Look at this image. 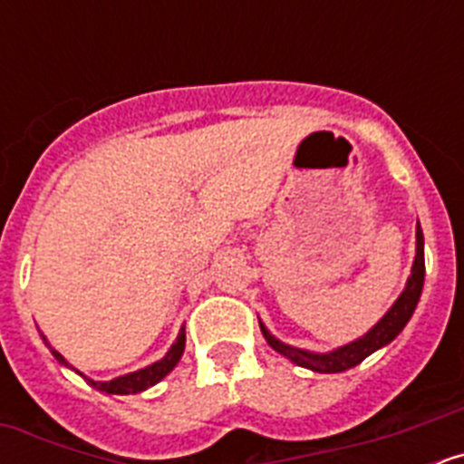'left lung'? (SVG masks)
I'll use <instances>...</instances> for the list:
<instances>
[{"label":"left lung","mask_w":464,"mask_h":464,"mask_svg":"<svg viewBox=\"0 0 464 464\" xmlns=\"http://www.w3.org/2000/svg\"><path fill=\"white\" fill-rule=\"evenodd\" d=\"M423 281H425V241H423V229L420 225H416V257H413L411 265V276L407 278V285L400 293V297L395 299V304L385 311L383 318L376 323L372 330H367L362 337L353 339V342L343 343V346L334 348V351H327V353H315V351H306V348L290 346V343L281 342L267 330V325L260 321L262 337L267 339L269 346L281 353L283 358H288L290 362L299 364V367H306L311 372H318V374H337V372H346L355 364L362 362L364 358H370L374 351L388 346L392 339L400 334L407 323L411 321L413 311L418 306V299L423 293Z\"/></svg>","instance_id":"obj_1"}]
</instances>
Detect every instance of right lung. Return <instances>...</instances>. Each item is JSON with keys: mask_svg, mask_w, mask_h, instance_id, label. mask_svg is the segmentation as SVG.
I'll return each instance as SVG.
<instances>
[{"mask_svg": "<svg viewBox=\"0 0 464 464\" xmlns=\"http://www.w3.org/2000/svg\"><path fill=\"white\" fill-rule=\"evenodd\" d=\"M41 339H44V343H46L48 351H51L53 358H55L57 362L64 364V367H69V370H73L72 364L64 360V355L57 353L55 348L48 343V339H46V334H44V332H41ZM183 351H186V327H181L179 337H176V342L171 343V348L165 353V358H160L158 362L149 364V367H141V370L130 372V374L116 376V379H111V381H94V379H90V376H85L83 372H79V370H73V372L83 376V379L88 381L92 388L106 392V395H137V392H143L146 388H150V385L160 383V381L165 379V376L169 374L171 370H174L176 364H179Z\"/></svg>", "mask_w": 464, "mask_h": 464, "instance_id": "obj_1", "label": "right lung"}]
</instances>
